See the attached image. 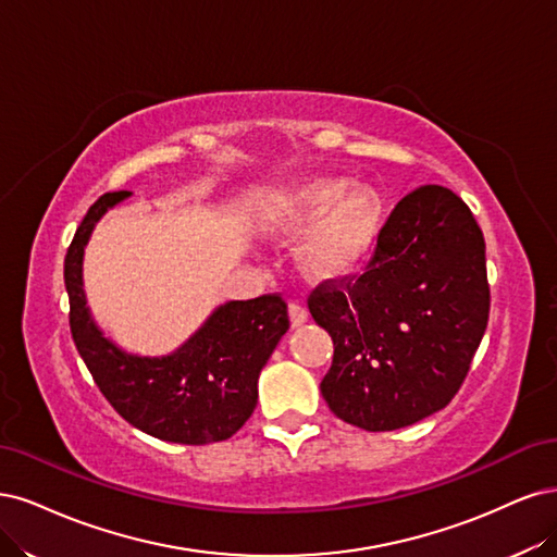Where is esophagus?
Instances as JSON below:
<instances>
[{"label": "esophagus", "mask_w": 557, "mask_h": 557, "mask_svg": "<svg viewBox=\"0 0 557 557\" xmlns=\"http://www.w3.org/2000/svg\"><path fill=\"white\" fill-rule=\"evenodd\" d=\"M289 319L294 329L302 326L305 321H308V310H305L302 302H289Z\"/></svg>", "instance_id": "obj_1"}]
</instances>
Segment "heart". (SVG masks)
I'll list each match as a JSON object with an SVG mask.
<instances>
[{
	"label": "heart",
	"instance_id": "b5f03b06",
	"mask_svg": "<svg viewBox=\"0 0 557 557\" xmlns=\"http://www.w3.org/2000/svg\"><path fill=\"white\" fill-rule=\"evenodd\" d=\"M384 220V199L372 185L347 187L343 177H310L277 194L259 228L271 238L308 234L298 268L314 282L349 277L370 257Z\"/></svg>",
	"mask_w": 557,
	"mask_h": 557
}]
</instances>
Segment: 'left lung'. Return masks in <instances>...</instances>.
I'll list each match as a JSON object with an SVG mask.
<instances>
[{
  "mask_svg": "<svg viewBox=\"0 0 557 557\" xmlns=\"http://www.w3.org/2000/svg\"><path fill=\"white\" fill-rule=\"evenodd\" d=\"M310 312L333 337L321 382L331 411L370 433L444 409L488 324L486 243L470 208L440 185L391 212L374 259L356 282L321 284Z\"/></svg>",
  "mask_w": 557,
  "mask_h": 557,
  "instance_id": "obj_1",
  "label": "left lung"
}]
</instances>
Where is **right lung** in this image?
<instances>
[{
	"label": "right lung",
	"instance_id": "obj_1",
	"mask_svg": "<svg viewBox=\"0 0 557 557\" xmlns=\"http://www.w3.org/2000/svg\"><path fill=\"white\" fill-rule=\"evenodd\" d=\"M132 191L103 194L87 210L64 259L69 324L78 354L117 414L157 440L210 444L236 435L259 400V374L289 331L280 296L226 300L171 354L143 356L106 337L89 312L83 259L106 212Z\"/></svg>",
	"mask_w": 557,
	"mask_h": 557
}]
</instances>
